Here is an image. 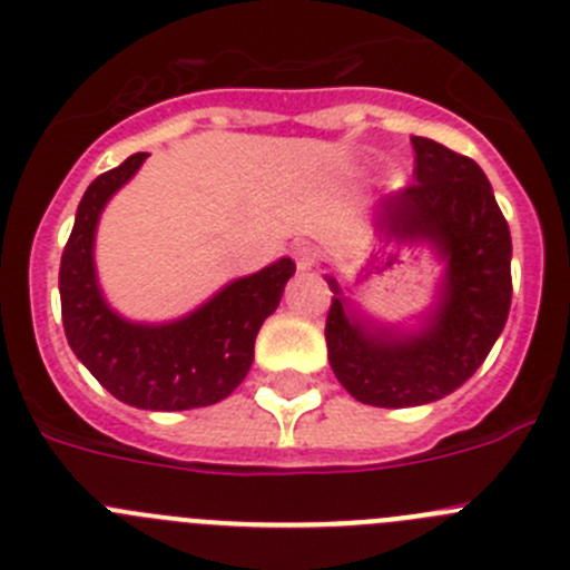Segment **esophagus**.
Listing matches in <instances>:
<instances>
[{
    "mask_svg": "<svg viewBox=\"0 0 570 570\" xmlns=\"http://www.w3.org/2000/svg\"><path fill=\"white\" fill-rule=\"evenodd\" d=\"M292 258H295L297 269H301V273H306V269H312V264H315V249H312V244L301 242L292 247Z\"/></svg>",
    "mask_w": 570,
    "mask_h": 570,
    "instance_id": "obj_1",
    "label": "esophagus"
}]
</instances>
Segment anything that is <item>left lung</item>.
Returning a JSON list of instances; mask_svg holds the SVG:
<instances>
[{
	"label": "left lung",
	"instance_id": "obj_1",
	"mask_svg": "<svg viewBox=\"0 0 570 570\" xmlns=\"http://www.w3.org/2000/svg\"><path fill=\"white\" fill-rule=\"evenodd\" d=\"M416 185L380 202V242L428 244L444 264L424 315L393 326L334 292L326 317L328 363L351 396L374 407H416L464 385L507 326L512 306V236L481 165L428 137H411Z\"/></svg>",
	"mask_w": 570,
	"mask_h": 570
}]
</instances>
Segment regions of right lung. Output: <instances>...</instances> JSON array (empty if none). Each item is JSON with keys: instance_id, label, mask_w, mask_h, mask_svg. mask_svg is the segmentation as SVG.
<instances>
[{"instance_id": "right-lung-1", "label": "right lung", "mask_w": 570, "mask_h": 570, "mask_svg": "<svg viewBox=\"0 0 570 570\" xmlns=\"http://www.w3.org/2000/svg\"><path fill=\"white\" fill-rule=\"evenodd\" d=\"M131 154L83 194L61 255L58 292L69 348L115 399L140 411H190L230 396L255 357L261 323L278 309L292 258L230 281L194 312L165 323L115 312L95 269V236L104 207L146 163Z\"/></svg>"}]
</instances>
